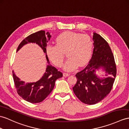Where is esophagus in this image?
<instances>
[{"instance_id":"obj_1","label":"esophagus","mask_w":129,"mask_h":129,"mask_svg":"<svg viewBox=\"0 0 129 129\" xmlns=\"http://www.w3.org/2000/svg\"><path fill=\"white\" fill-rule=\"evenodd\" d=\"M63 76L64 77H68L69 75H70V73H63Z\"/></svg>"}]
</instances>
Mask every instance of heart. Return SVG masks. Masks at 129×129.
<instances>
[{
	"mask_svg": "<svg viewBox=\"0 0 129 129\" xmlns=\"http://www.w3.org/2000/svg\"><path fill=\"white\" fill-rule=\"evenodd\" d=\"M93 42L90 36L81 33L67 32L56 38V45L49 44L46 51L48 57L56 66L61 67L64 59V53L68 58L63 66L64 70L71 71L78 66L85 64L91 57Z\"/></svg>",
	"mask_w": 129,
	"mask_h": 129,
	"instance_id": "1",
	"label": "heart"
}]
</instances>
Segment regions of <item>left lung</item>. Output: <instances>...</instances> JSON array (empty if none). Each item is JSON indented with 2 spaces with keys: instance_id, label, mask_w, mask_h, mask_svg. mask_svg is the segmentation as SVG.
<instances>
[{
  "instance_id": "1",
  "label": "left lung",
  "mask_w": 129,
  "mask_h": 129,
  "mask_svg": "<svg viewBox=\"0 0 129 129\" xmlns=\"http://www.w3.org/2000/svg\"><path fill=\"white\" fill-rule=\"evenodd\" d=\"M93 51L89 64L75 75L77 81L73 92L80 101L87 105L100 102L111 91L117 74V67L111 48L106 40L93 33ZM103 68L106 78L97 77L96 70Z\"/></svg>"
}]
</instances>
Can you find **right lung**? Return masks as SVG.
<instances>
[{"instance_id":"add662e5","label":"right lung","mask_w":129,"mask_h":129,"mask_svg":"<svg viewBox=\"0 0 129 129\" xmlns=\"http://www.w3.org/2000/svg\"><path fill=\"white\" fill-rule=\"evenodd\" d=\"M51 36L49 32L45 33L44 30H40L30 34L24 39L18 45L17 51L25 44L29 43H36L41 47L43 51L46 54L47 43ZM48 63H49L48 56L46 55ZM12 76L17 92L19 96L26 101L36 103L43 101L51 92L55 86V81L63 76L61 72L51 65H48L45 73L40 79L34 83H26L20 80L12 71Z\"/></svg>"}]
</instances>
